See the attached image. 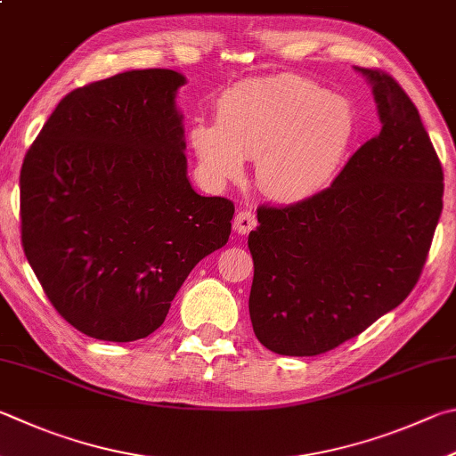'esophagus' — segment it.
Instances as JSON below:
<instances>
[{
  "instance_id": "1",
  "label": "esophagus",
  "mask_w": 456,
  "mask_h": 456,
  "mask_svg": "<svg viewBox=\"0 0 456 456\" xmlns=\"http://www.w3.org/2000/svg\"><path fill=\"white\" fill-rule=\"evenodd\" d=\"M255 225H256V217L251 209H241L235 215L233 229L239 235H247L251 229H255Z\"/></svg>"
}]
</instances>
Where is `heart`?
Here are the masks:
<instances>
[{"mask_svg": "<svg viewBox=\"0 0 456 456\" xmlns=\"http://www.w3.org/2000/svg\"><path fill=\"white\" fill-rule=\"evenodd\" d=\"M354 134L351 105L313 81L277 76L243 81L217 103V123L191 127L207 177L243 175V157L256 159V181L269 195L301 201L335 179Z\"/></svg>", "mask_w": 456, "mask_h": 456, "instance_id": "b5f03b06", "label": "heart"}]
</instances>
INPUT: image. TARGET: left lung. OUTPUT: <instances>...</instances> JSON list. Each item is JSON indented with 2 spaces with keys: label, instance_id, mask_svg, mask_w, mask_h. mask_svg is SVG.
<instances>
[{
  "label": "left lung",
  "instance_id": "1",
  "mask_svg": "<svg viewBox=\"0 0 456 456\" xmlns=\"http://www.w3.org/2000/svg\"><path fill=\"white\" fill-rule=\"evenodd\" d=\"M383 127L333 185L293 205H261L249 233V314L261 345L313 357L361 335L407 299L443 211V167L395 77L357 68Z\"/></svg>",
  "mask_w": 456,
  "mask_h": 456
}]
</instances>
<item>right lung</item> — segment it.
<instances>
[{
    "instance_id": "obj_1",
    "label": "right lung",
    "mask_w": 456,
    "mask_h": 456,
    "mask_svg": "<svg viewBox=\"0 0 456 456\" xmlns=\"http://www.w3.org/2000/svg\"><path fill=\"white\" fill-rule=\"evenodd\" d=\"M183 84L177 71L135 69L73 89L23 157V253L55 311L99 341L159 329L231 233L233 201L187 179Z\"/></svg>"
}]
</instances>
